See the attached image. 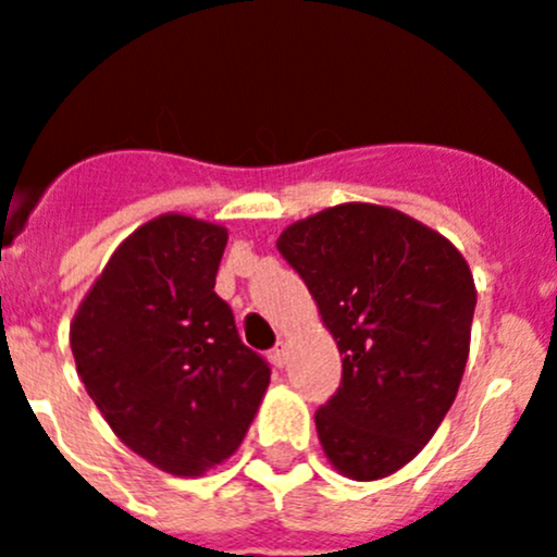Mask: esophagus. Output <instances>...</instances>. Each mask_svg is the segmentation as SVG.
Instances as JSON below:
<instances>
[{
  "mask_svg": "<svg viewBox=\"0 0 557 557\" xmlns=\"http://www.w3.org/2000/svg\"><path fill=\"white\" fill-rule=\"evenodd\" d=\"M269 360H272L274 368H283L285 360H288V357H285V346H274V349L269 351Z\"/></svg>",
  "mask_w": 557,
  "mask_h": 557,
  "instance_id": "esophagus-1",
  "label": "esophagus"
}]
</instances>
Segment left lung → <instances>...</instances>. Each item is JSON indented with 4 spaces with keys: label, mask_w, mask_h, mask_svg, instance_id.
<instances>
[{
    "label": "left lung",
    "mask_w": 557,
    "mask_h": 557,
    "mask_svg": "<svg viewBox=\"0 0 557 557\" xmlns=\"http://www.w3.org/2000/svg\"><path fill=\"white\" fill-rule=\"evenodd\" d=\"M343 355L315 412L341 475L379 481L414 459L448 414L470 355L475 283L465 255L398 208L341 202L277 238Z\"/></svg>",
    "instance_id": "1"
}]
</instances>
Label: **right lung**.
Returning <instances> with one entry per match:
<instances>
[{
    "label": "right lung",
    "mask_w": 557,
    "mask_h": 557,
    "mask_svg": "<svg viewBox=\"0 0 557 557\" xmlns=\"http://www.w3.org/2000/svg\"><path fill=\"white\" fill-rule=\"evenodd\" d=\"M220 222L159 214L123 238L71 321L87 396L126 448L200 478L242 445L269 387L214 294Z\"/></svg>",
    "instance_id": "add662e5"
}]
</instances>
